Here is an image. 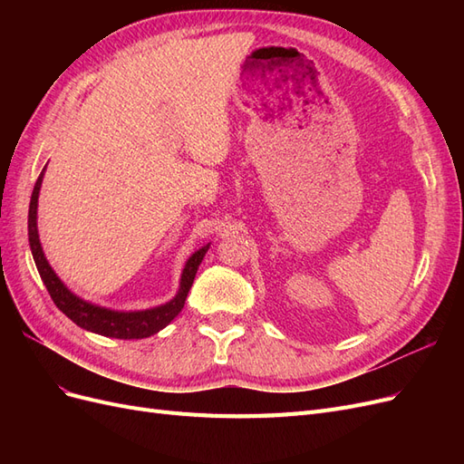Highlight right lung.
I'll use <instances>...</instances> for the list:
<instances>
[{
    "label": "right lung",
    "mask_w": 464,
    "mask_h": 464,
    "mask_svg": "<svg viewBox=\"0 0 464 464\" xmlns=\"http://www.w3.org/2000/svg\"><path fill=\"white\" fill-rule=\"evenodd\" d=\"M44 170L40 172V176L36 179V186L33 189V198H31L29 244H31L33 259L36 263V269L40 273L42 283L46 285L53 304L58 305L60 312H63L81 329L102 334V336H110V339H123V341L147 339V336L164 329L168 323H170L181 312V307H184L188 292L193 285L195 273H198L199 265H201L210 244L195 251V254L186 261L184 271H181L178 294L170 302L160 304L157 307H150V310L118 312V310H110V307H102V305H96L92 302L82 300L62 283V278L55 275V271L52 269L46 256H44V251H42L36 218H38V195H40V188H42V178H44Z\"/></svg>",
    "instance_id": "right-lung-1"
}]
</instances>
